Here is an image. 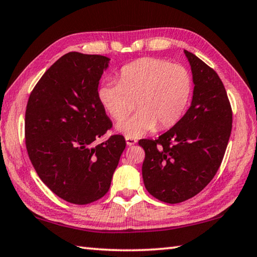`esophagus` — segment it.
Wrapping results in <instances>:
<instances>
[{
    "label": "esophagus",
    "instance_id": "1",
    "mask_svg": "<svg viewBox=\"0 0 257 257\" xmlns=\"http://www.w3.org/2000/svg\"><path fill=\"white\" fill-rule=\"evenodd\" d=\"M125 143H127L128 146H133L137 143V141L133 137H129V136H125Z\"/></svg>",
    "mask_w": 257,
    "mask_h": 257
}]
</instances>
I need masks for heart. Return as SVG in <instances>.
Segmentation results:
<instances>
[{"label": "heart", "mask_w": 257, "mask_h": 257, "mask_svg": "<svg viewBox=\"0 0 257 257\" xmlns=\"http://www.w3.org/2000/svg\"><path fill=\"white\" fill-rule=\"evenodd\" d=\"M190 77L184 67L156 58H143L121 68L116 82L105 81L98 99L115 121L139 111L116 128L127 136H141L155 128L167 129L184 113L190 95Z\"/></svg>", "instance_id": "obj_1"}]
</instances>
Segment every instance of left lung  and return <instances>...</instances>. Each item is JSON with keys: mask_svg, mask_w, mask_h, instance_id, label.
<instances>
[{"mask_svg": "<svg viewBox=\"0 0 257 257\" xmlns=\"http://www.w3.org/2000/svg\"><path fill=\"white\" fill-rule=\"evenodd\" d=\"M193 73V99L185 115L155 139H141L142 173L149 193L164 203L187 201L219 170L232 128V111L217 73L185 50Z\"/></svg>", "mask_w": 257, "mask_h": 257, "instance_id": "8db88e82", "label": "left lung"}]
</instances>
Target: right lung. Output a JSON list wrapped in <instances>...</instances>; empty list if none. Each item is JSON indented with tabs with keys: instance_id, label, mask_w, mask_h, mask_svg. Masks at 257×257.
Returning <instances> with one entry per match:
<instances>
[{
	"instance_id": "add662e5",
	"label": "right lung",
	"mask_w": 257,
	"mask_h": 257,
	"mask_svg": "<svg viewBox=\"0 0 257 257\" xmlns=\"http://www.w3.org/2000/svg\"><path fill=\"white\" fill-rule=\"evenodd\" d=\"M110 59L69 52L52 64L30 94L26 147L41 180L69 203L85 205L105 195L125 149L113 135L96 144L112 122L98 99Z\"/></svg>"
}]
</instances>
